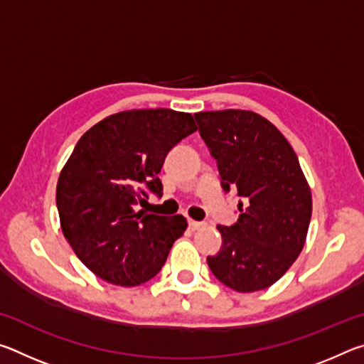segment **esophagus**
<instances>
[{"label": "esophagus", "mask_w": 364, "mask_h": 364, "mask_svg": "<svg viewBox=\"0 0 364 364\" xmlns=\"http://www.w3.org/2000/svg\"><path fill=\"white\" fill-rule=\"evenodd\" d=\"M188 225H189V230H193V231L199 230V228L204 226V223H202V221H196V220H188Z\"/></svg>", "instance_id": "obj_1"}]
</instances>
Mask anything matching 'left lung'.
Returning <instances> with one entry per match:
<instances>
[{"instance_id": "left-lung-1", "label": "left lung", "mask_w": 364, "mask_h": 364, "mask_svg": "<svg viewBox=\"0 0 364 364\" xmlns=\"http://www.w3.org/2000/svg\"><path fill=\"white\" fill-rule=\"evenodd\" d=\"M217 160L225 193L239 197V218L218 225L221 249L212 273L237 292L274 284L304 249L311 218L310 186L292 146L273 123L250 110L194 114Z\"/></svg>"}]
</instances>
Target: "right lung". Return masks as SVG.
<instances>
[{"mask_svg":"<svg viewBox=\"0 0 364 364\" xmlns=\"http://www.w3.org/2000/svg\"><path fill=\"white\" fill-rule=\"evenodd\" d=\"M197 130L193 115L171 109L127 110L86 132L59 175L60 228L86 268L117 286H138L162 269L186 230L183 215L138 210L162 197L167 154Z\"/></svg>","mask_w":364,"mask_h":364,"instance_id":"obj_1","label":"right lung"}]
</instances>
